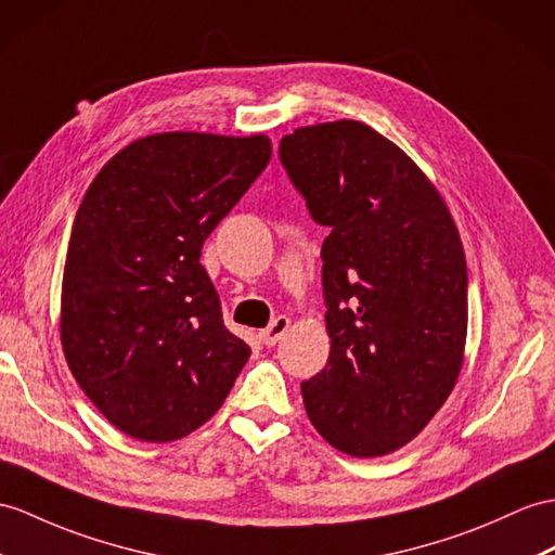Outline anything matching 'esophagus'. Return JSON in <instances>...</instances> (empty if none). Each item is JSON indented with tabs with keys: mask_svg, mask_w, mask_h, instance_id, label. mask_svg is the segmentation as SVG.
<instances>
[{
	"mask_svg": "<svg viewBox=\"0 0 555 555\" xmlns=\"http://www.w3.org/2000/svg\"><path fill=\"white\" fill-rule=\"evenodd\" d=\"M289 318H285V315H278L273 322L268 324L266 330H261L259 332V339H261V344H266V346H275L282 336L287 334V330H289Z\"/></svg>",
	"mask_w": 555,
	"mask_h": 555,
	"instance_id": "1",
	"label": "esophagus"
}]
</instances>
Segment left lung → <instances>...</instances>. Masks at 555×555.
Returning <instances> with one entry per match:
<instances>
[{"label": "left lung", "instance_id": "left-lung-1", "mask_svg": "<svg viewBox=\"0 0 555 555\" xmlns=\"http://www.w3.org/2000/svg\"><path fill=\"white\" fill-rule=\"evenodd\" d=\"M280 162L322 242L327 367L301 384L336 450L402 448L448 400L466 344L468 273L456 225L424 171L362 121L304 127Z\"/></svg>", "mask_w": 555, "mask_h": 555}]
</instances>
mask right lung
<instances>
[{"mask_svg":"<svg viewBox=\"0 0 555 555\" xmlns=\"http://www.w3.org/2000/svg\"><path fill=\"white\" fill-rule=\"evenodd\" d=\"M268 162L266 137L155 133L89 185L67 247L61 341L77 384L127 436L193 434L249 360L199 254Z\"/></svg>","mask_w":555,"mask_h":555,"instance_id":"obj_1","label":"right lung"}]
</instances>
